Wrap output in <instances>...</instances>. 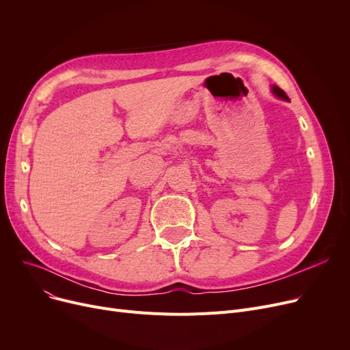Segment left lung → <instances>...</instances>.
<instances>
[{
    "mask_svg": "<svg viewBox=\"0 0 350 350\" xmlns=\"http://www.w3.org/2000/svg\"><path fill=\"white\" fill-rule=\"evenodd\" d=\"M272 94L277 96V98H280V99H284V100H288V96H286V94L285 92L281 89V88H278V86H272Z\"/></svg>",
    "mask_w": 350,
    "mask_h": 350,
    "instance_id": "8db88e82",
    "label": "left lung"
}]
</instances>
